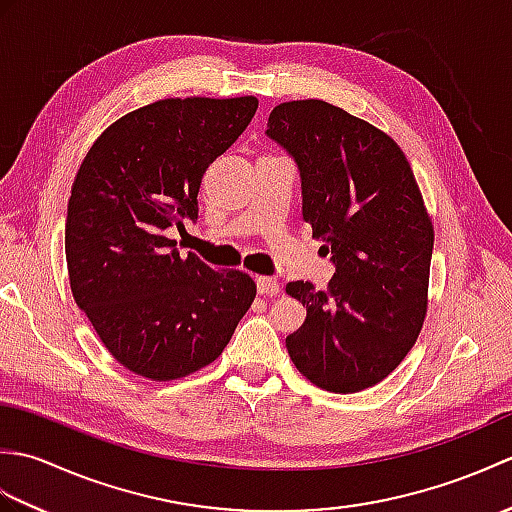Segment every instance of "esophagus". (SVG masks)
<instances>
[{"instance_id": "obj_1", "label": "esophagus", "mask_w": 512, "mask_h": 512, "mask_svg": "<svg viewBox=\"0 0 512 512\" xmlns=\"http://www.w3.org/2000/svg\"><path fill=\"white\" fill-rule=\"evenodd\" d=\"M257 290H259V295L277 297L281 292V286L275 277H257Z\"/></svg>"}]
</instances>
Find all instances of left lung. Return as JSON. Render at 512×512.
Returning <instances> with one entry per match:
<instances>
[{"label": "left lung", "mask_w": 512, "mask_h": 512, "mask_svg": "<svg viewBox=\"0 0 512 512\" xmlns=\"http://www.w3.org/2000/svg\"><path fill=\"white\" fill-rule=\"evenodd\" d=\"M266 136L297 162L303 220L336 266L328 290L286 286L308 310L288 354L310 383L354 394L394 372L422 330L431 217L402 149L341 107L281 103Z\"/></svg>", "instance_id": "1"}]
</instances>
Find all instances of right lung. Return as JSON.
I'll use <instances>...</instances> for the list:
<instances>
[{
  "mask_svg": "<svg viewBox=\"0 0 512 512\" xmlns=\"http://www.w3.org/2000/svg\"><path fill=\"white\" fill-rule=\"evenodd\" d=\"M255 112V96L156 101L118 118L81 162L65 220L70 288L129 372L176 380L213 363L257 295L246 273H217L167 237L198 220L204 171Z\"/></svg>",
  "mask_w": 512,
  "mask_h": 512,
  "instance_id": "add662e5",
  "label": "right lung"
}]
</instances>
